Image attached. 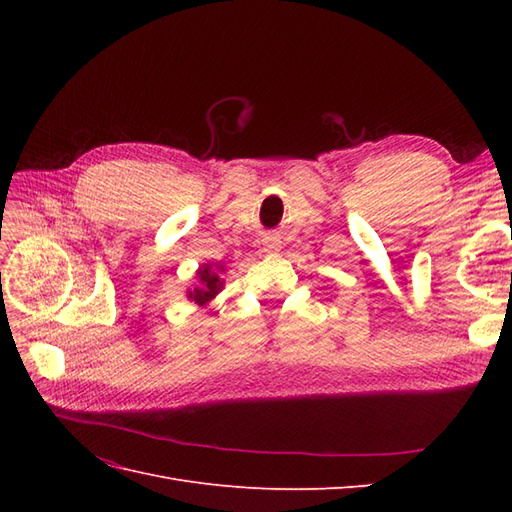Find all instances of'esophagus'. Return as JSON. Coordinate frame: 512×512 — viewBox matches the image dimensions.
Here are the masks:
<instances>
[{"instance_id":"obj_1","label":"esophagus","mask_w":512,"mask_h":512,"mask_svg":"<svg viewBox=\"0 0 512 512\" xmlns=\"http://www.w3.org/2000/svg\"><path fill=\"white\" fill-rule=\"evenodd\" d=\"M265 250L267 252H277V250H280V245H277V241H265Z\"/></svg>"}]
</instances>
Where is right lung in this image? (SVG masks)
I'll return each instance as SVG.
<instances>
[{
	"instance_id": "add662e5",
	"label": "right lung",
	"mask_w": 512,
	"mask_h": 512,
	"mask_svg": "<svg viewBox=\"0 0 512 512\" xmlns=\"http://www.w3.org/2000/svg\"><path fill=\"white\" fill-rule=\"evenodd\" d=\"M198 277H200V282H203V288H194V292H190V299H194L198 305H203V303L211 301L215 294H218V290L222 288V282H220L218 273L211 271V267L200 269Z\"/></svg>"
}]
</instances>
